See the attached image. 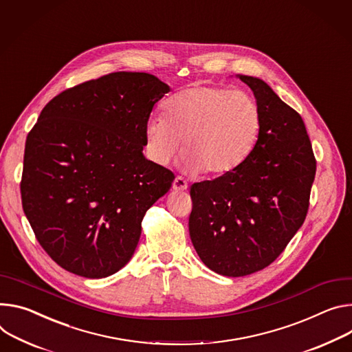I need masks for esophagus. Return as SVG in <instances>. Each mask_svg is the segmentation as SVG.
<instances>
[{
	"label": "esophagus",
	"mask_w": 352,
	"mask_h": 352,
	"mask_svg": "<svg viewBox=\"0 0 352 352\" xmlns=\"http://www.w3.org/2000/svg\"><path fill=\"white\" fill-rule=\"evenodd\" d=\"M188 188V182L182 177H177L173 182V189L174 190H184Z\"/></svg>",
	"instance_id": "esophagus-1"
}]
</instances>
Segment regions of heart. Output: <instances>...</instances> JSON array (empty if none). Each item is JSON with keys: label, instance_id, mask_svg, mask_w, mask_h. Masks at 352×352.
I'll list each match as a JSON object with an SVG mask.
<instances>
[{"label": "heart", "instance_id": "b5f03b06", "mask_svg": "<svg viewBox=\"0 0 352 352\" xmlns=\"http://www.w3.org/2000/svg\"><path fill=\"white\" fill-rule=\"evenodd\" d=\"M164 118L144 126L148 160L168 166L184 140V164L219 178L239 170L258 143L260 107L251 95L228 87L190 85L167 102Z\"/></svg>", "mask_w": 352, "mask_h": 352}]
</instances>
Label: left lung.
Segmentation results:
<instances>
[{"mask_svg": "<svg viewBox=\"0 0 352 352\" xmlns=\"http://www.w3.org/2000/svg\"><path fill=\"white\" fill-rule=\"evenodd\" d=\"M257 100L263 129L234 173L190 186L189 236L202 263L225 276L272 264L303 225L316 158L302 116L257 77L239 76Z\"/></svg>", "mask_w": 352, "mask_h": 352, "instance_id": "obj_1", "label": "left lung"}]
</instances>
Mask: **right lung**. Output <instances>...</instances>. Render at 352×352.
<instances>
[{"label":"right lung","mask_w":352,"mask_h":352,"mask_svg":"<svg viewBox=\"0 0 352 352\" xmlns=\"http://www.w3.org/2000/svg\"><path fill=\"white\" fill-rule=\"evenodd\" d=\"M170 87L111 73L60 92L28 133L22 208L39 244L69 272L105 278L138 247L147 209L174 174L143 155L144 126Z\"/></svg>","instance_id":"obj_1"}]
</instances>
